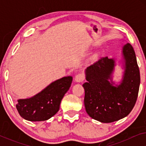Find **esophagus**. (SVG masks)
<instances>
[{
	"label": "esophagus",
	"instance_id": "34e87169",
	"mask_svg": "<svg viewBox=\"0 0 146 146\" xmlns=\"http://www.w3.org/2000/svg\"><path fill=\"white\" fill-rule=\"evenodd\" d=\"M75 82H82L84 80V76L83 74H78L75 76Z\"/></svg>",
	"mask_w": 146,
	"mask_h": 146
}]
</instances>
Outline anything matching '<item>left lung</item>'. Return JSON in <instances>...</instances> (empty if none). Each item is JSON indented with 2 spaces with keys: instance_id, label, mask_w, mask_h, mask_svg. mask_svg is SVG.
I'll return each mask as SVG.
<instances>
[{
  "instance_id": "left-lung-1",
  "label": "left lung",
  "mask_w": 146,
  "mask_h": 146,
  "mask_svg": "<svg viewBox=\"0 0 146 146\" xmlns=\"http://www.w3.org/2000/svg\"><path fill=\"white\" fill-rule=\"evenodd\" d=\"M123 73L119 84L113 81L114 58H102L85 70L87 82L84 102L92 118L111 123L127 116L136 102L140 84V74L136 56L130 44L122 48Z\"/></svg>"
}]
</instances>
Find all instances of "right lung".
Returning a JSON list of instances; mask_svg holds the SVG:
<instances>
[{
	"mask_svg": "<svg viewBox=\"0 0 146 146\" xmlns=\"http://www.w3.org/2000/svg\"><path fill=\"white\" fill-rule=\"evenodd\" d=\"M72 77H63L45 88L40 92L26 99L18 100L16 105L22 117L31 121L47 120L60 109L64 96L70 87Z\"/></svg>",
	"mask_w": 146,
	"mask_h": 146,
	"instance_id": "obj_1",
	"label": "right lung"
}]
</instances>
